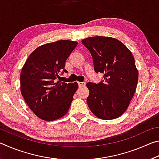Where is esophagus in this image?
<instances>
[{
    "label": "esophagus",
    "mask_w": 159,
    "mask_h": 159,
    "mask_svg": "<svg viewBox=\"0 0 159 159\" xmlns=\"http://www.w3.org/2000/svg\"><path fill=\"white\" fill-rule=\"evenodd\" d=\"M78 85H79V87H85V82H78Z\"/></svg>",
    "instance_id": "34e87169"
}]
</instances>
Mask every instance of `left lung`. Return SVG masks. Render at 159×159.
<instances>
[{"mask_svg": "<svg viewBox=\"0 0 159 159\" xmlns=\"http://www.w3.org/2000/svg\"><path fill=\"white\" fill-rule=\"evenodd\" d=\"M81 42L91 54L95 71L104 74L99 83L86 84L90 91L88 107L101 119L119 117L128 109L138 82L133 55L114 38L90 37Z\"/></svg>", "mask_w": 159, "mask_h": 159, "instance_id": "8db88e82", "label": "left lung"}]
</instances>
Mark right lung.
<instances>
[{
  "mask_svg": "<svg viewBox=\"0 0 159 159\" xmlns=\"http://www.w3.org/2000/svg\"><path fill=\"white\" fill-rule=\"evenodd\" d=\"M78 43L58 41L36 48L24 65L20 75L21 93L38 117L54 120L65 115L78 89L77 83L57 80L65 62Z\"/></svg>",
  "mask_w": 159,
  "mask_h": 159,
  "instance_id": "right-lung-1",
  "label": "right lung"
}]
</instances>
